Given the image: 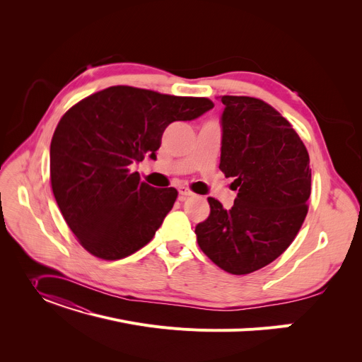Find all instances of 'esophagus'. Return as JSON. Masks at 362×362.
<instances>
[{"instance_id":"34e87169","label":"esophagus","mask_w":362,"mask_h":362,"mask_svg":"<svg viewBox=\"0 0 362 362\" xmlns=\"http://www.w3.org/2000/svg\"><path fill=\"white\" fill-rule=\"evenodd\" d=\"M194 194L191 192V191H189V189L186 187V186H180L179 187V199L180 201H185L186 198H189V197H192Z\"/></svg>"}]
</instances>
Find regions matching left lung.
Segmentation results:
<instances>
[{
    "label": "left lung",
    "instance_id": "1",
    "mask_svg": "<svg viewBox=\"0 0 362 362\" xmlns=\"http://www.w3.org/2000/svg\"><path fill=\"white\" fill-rule=\"evenodd\" d=\"M220 170L235 177L230 210L208 198L211 213L195 227L202 252L232 274H250L280 257L308 213V151L291 123L251 97L221 98Z\"/></svg>",
    "mask_w": 362,
    "mask_h": 362
}]
</instances>
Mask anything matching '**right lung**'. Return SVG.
I'll return each mask as SVG.
<instances>
[{
  "label": "right lung",
  "instance_id": "right-lung-1",
  "mask_svg": "<svg viewBox=\"0 0 362 362\" xmlns=\"http://www.w3.org/2000/svg\"><path fill=\"white\" fill-rule=\"evenodd\" d=\"M214 104L132 86H111L73 105L49 148L51 186L60 211L83 248L122 259L154 238L177 198L152 187L130 165L156 160L165 127L194 120Z\"/></svg>",
  "mask_w": 362,
  "mask_h": 362
}]
</instances>
